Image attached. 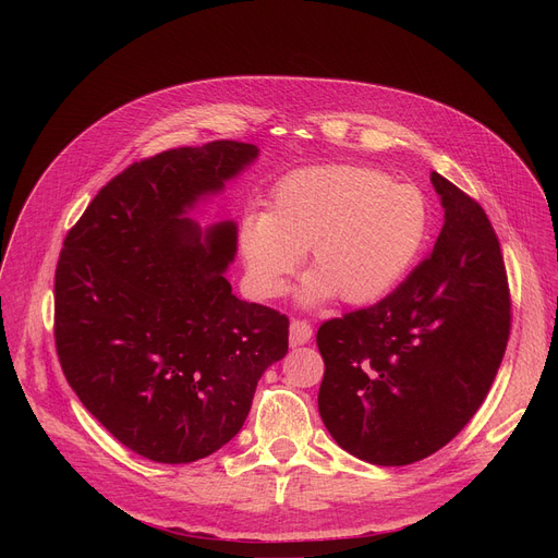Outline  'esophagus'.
Here are the masks:
<instances>
[{
  "label": "esophagus",
  "instance_id": "34e87169",
  "mask_svg": "<svg viewBox=\"0 0 558 558\" xmlns=\"http://www.w3.org/2000/svg\"><path fill=\"white\" fill-rule=\"evenodd\" d=\"M312 339V326L305 318H294L289 326V343L291 345H305Z\"/></svg>",
  "mask_w": 558,
  "mask_h": 558
}]
</instances>
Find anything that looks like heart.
<instances>
[{"label":"heart","instance_id":"heart-1","mask_svg":"<svg viewBox=\"0 0 558 558\" xmlns=\"http://www.w3.org/2000/svg\"><path fill=\"white\" fill-rule=\"evenodd\" d=\"M427 203L418 187L360 165L310 167L284 175L269 213L248 215L240 246L259 296H278L307 253L303 301L337 294L375 303L404 278L425 242Z\"/></svg>","mask_w":558,"mask_h":558}]
</instances>
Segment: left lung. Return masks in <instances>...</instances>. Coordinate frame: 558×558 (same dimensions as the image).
Wrapping results in <instances>:
<instances>
[{"instance_id": "8db88e82", "label": "left lung", "mask_w": 558, "mask_h": 558, "mask_svg": "<svg viewBox=\"0 0 558 558\" xmlns=\"http://www.w3.org/2000/svg\"><path fill=\"white\" fill-rule=\"evenodd\" d=\"M446 223L389 296L320 324L318 412L335 441L375 465L421 461L465 427L511 330L505 257L482 205L432 171Z\"/></svg>"}]
</instances>
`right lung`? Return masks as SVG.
<instances>
[{"mask_svg":"<svg viewBox=\"0 0 558 558\" xmlns=\"http://www.w3.org/2000/svg\"><path fill=\"white\" fill-rule=\"evenodd\" d=\"M257 156L217 140L129 165L70 228L53 339L70 387L120 444L158 463L208 457L238 434L289 318L232 294L238 228L185 217Z\"/></svg>","mask_w":558,"mask_h":558,"instance_id":"1","label":"right lung"}]
</instances>
